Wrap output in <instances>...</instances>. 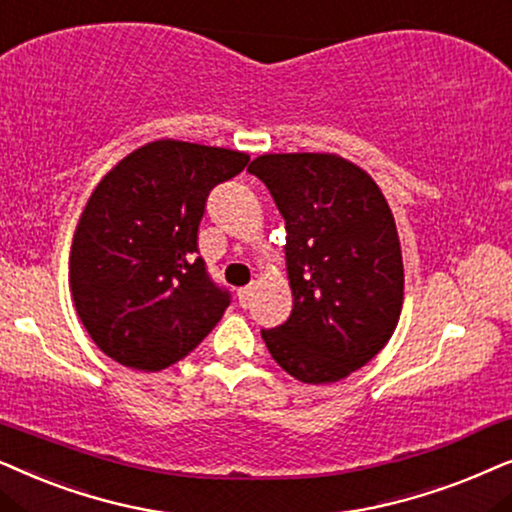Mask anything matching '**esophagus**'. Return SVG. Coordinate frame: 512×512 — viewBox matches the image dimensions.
Returning <instances> with one entry per match:
<instances>
[{
	"label": "esophagus",
	"instance_id": "obj_1",
	"mask_svg": "<svg viewBox=\"0 0 512 512\" xmlns=\"http://www.w3.org/2000/svg\"><path fill=\"white\" fill-rule=\"evenodd\" d=\"M250 295H252V285H245V288H238V290H236L238 304H241V306H248V302H250Z\"/></svg>",
	"mask_w": 512,
	"mask_h": 512
}]
</instances>
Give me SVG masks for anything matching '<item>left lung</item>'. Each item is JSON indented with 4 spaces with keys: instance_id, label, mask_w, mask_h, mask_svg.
<instances>
[{
    "instance_id": "obj_1",
    "label": "left lung",
    "mask_w": 512,
    "mask_h": 512,
    "mask_svg": "<svg viewBox=\"0 0 512 512\" xmlns=\"http://www.w3.org/2000/svg\"><path fill=\"white\" fill-rule=\"evenodd\" d=\"M248 170L285 220L292 313L262 330L304 384H332L377 356L403 309V252L377 182L337 154H264Z\"/></svg>"
}]
</instances>
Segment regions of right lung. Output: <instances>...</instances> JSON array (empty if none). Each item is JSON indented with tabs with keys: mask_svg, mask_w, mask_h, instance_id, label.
<instances>
[{
	"mask_svg": "<svg viewBox=\"0 0 512 512\" xmlns=\"http://www.w3.org/2000/svg\"><path fill=\"white\" fill-rule=\"evenodd\" d=\"M250 156L156 140L98 182L79 217L70 288L86 332L117 363L159 372L194 351L231 302L199 257L210 189Z\"/></svg>",
	"mask_w": 512,
	"mask_h": 512,
	"instance_id": "right-lung-1",
	"label": "right lung"
}]
</instances>
